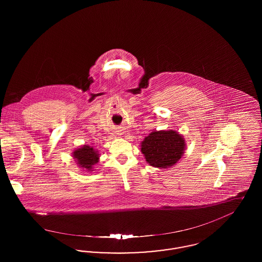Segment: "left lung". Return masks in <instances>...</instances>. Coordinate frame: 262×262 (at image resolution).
<instances>
[{
	"mask_svg": "<svg viewBox=\"0 0 262 262\" xmlns=\"http://www.w3.org/2000/svg\"><path fill=\"white\" fill-rule=\"evenodd\" d=\"M141 152L146 162L155 168L174 166L185 153V138L176 130H155L141 142Z\"/></svg>",
	"mask_w": 262,
	"mask_h": 262,
	"instance_id": "1",
	"label": "left lung"
}]
</instances>
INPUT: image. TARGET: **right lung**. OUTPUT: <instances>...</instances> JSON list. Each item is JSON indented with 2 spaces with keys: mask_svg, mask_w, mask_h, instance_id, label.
<instances>
[{
  "mask_svg": "<svg viewBox=\"0 0 262 262\" xmlns=\"http://www.w3.org/2000/svg\"><path fill=\"white\" fill-rule=\"evenodd\" d=\"M73 157L77 165L85 171H93V166L99 161L98 151L89 145H83L73 152Z\"/></svg>",
  "mask_w": 262,
  "mask_h": 262,
  "instance_id": "right-lung-1",
  "label": "right lung"
}]
</instances>
